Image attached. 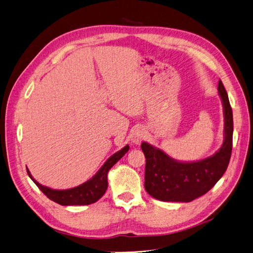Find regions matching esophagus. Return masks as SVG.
Instances as JSON below:
<instances>
[{"label": "esophagus", "mask_w": 253, "mask_h": 253, "mask_svg": "<svg viewBox=\"0 0 253 253\" xmlns=\"http://www.w3.org/2000/svg\"><path fill=\"white\" fill-rule=\"evenodd\" d=\"M145 137V131L142 127L135 128L131 135V141L135 144H139Z\"/></svg>", "instance_id": "34e87169"}]
</instances>
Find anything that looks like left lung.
<instances>
[{
  "label": "left lung",
  "mask_w": 253,
  "mask_h": 253,
  "mask_svg": "<svg viewBox=\"0 0 253 253\" xmlns=\"http://www.w3.org/2000/svg\"><path fill=\"white\" fill-rule=\"evenodd\" d=\"M217 90L224 109V142L212 156L197 162H179L154 145L141 143L145 156L144 188L156 200L192 202L208 192L226 172L232 151L233 116L220 80Z\"/></svg>",
  "instance_id": "8db88e82"
}]
</instances>
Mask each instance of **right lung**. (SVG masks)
Masks as SVG:
<instances>
[{
	"label": "right lung",
	"mask_w": 253,
	"mask_h": 253,
	"mask_svg": "<svg viewBox=\"0 0 253 253\" xmlns=\"http://www.w3.org/2000/svg\"><path fill=\"white\" fill-rule=\"evenodd\" d=\"M129 147L126 144L125 148L119 150L117 153L113 154L104 165L99 169V171L87 181L83 182L82 185L66 190H55L48 187H45L38 182L30 174L27 169L29 177L36 183L42 192L46 195L49 200L62 206H76V205H90L96 203L103 196L106 189H108V173L111 168L116 164L120 158H122L128 151Z\"/></svg>",
	"instance_id": "right-lung-1"
}]
</instances>
